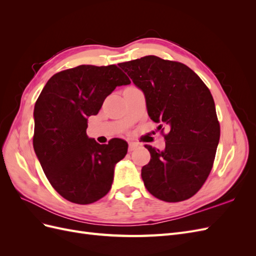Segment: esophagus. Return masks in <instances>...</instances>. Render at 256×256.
Instances as JSON below:
<instances>
[{"label":"esophagus","instance_id":"34e87169","mask_svg":"<svg viewBox=\"0 0 256 256\" xmlns=\"http://www.w3.org/2000/svg\"><path fill=\"white\" fill-rule=\"evenodd\" d=\"M138 146V143H134V142H130L129 143V146H128V152H134L136 147Z\"/></svg>","mask_w":256,"mask_h":256}]
</instances>
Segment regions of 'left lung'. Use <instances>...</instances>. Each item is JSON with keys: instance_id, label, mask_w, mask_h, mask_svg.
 Instances as JSON below:
<instances>
[{"instance_id": "8db88e82", "label": "left lung", "mask_w": 256, "mask_h": 256, "mask_svg": "<svg viewBox=\"0 0 256 256\" xmlns=\"http://www.w3.org/2000/svg\"><path fill=\"white\" fill-rule=\"evenodd\" d=\"M118 66L144 92L150 120L170 127L164 150L145 145L150 152L141 173L146 189L168 203L190 198L210 173L219 144L220 125L210 90L178 62L148 56Z\"/></svg>"}]
</instances>
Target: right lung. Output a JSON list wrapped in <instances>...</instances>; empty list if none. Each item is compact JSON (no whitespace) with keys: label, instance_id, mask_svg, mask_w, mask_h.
<instances>
[{"label":"right lung","instance_id":"1","mask_svg":"<svg viewBox=\"0 0 256 256\" xmlns=\"http://www.w3.org/2000/svg\"><path fill=\"white\" fill-rule=\"evenodd\" d=\"M128 84L116 65H80L52 76L38 97L34 150L52 187L69 202L90 204L110 191L128 144L122 138L98 144L86 134L88 118L116 86Z\"/></svg>","mask_w":256,"mask_h":256}]
</instances>
